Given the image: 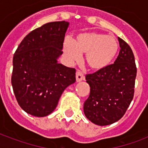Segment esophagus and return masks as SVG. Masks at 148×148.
<instances>
[{"mask_svg": "<svg viewBox=\"0 0 148 148\" xmlns=\"http://www.w3.org/2000/svg\"><path fill=\"white\" fill-rule=\"evenodd\" d=\"M84 75L80 70H77L76 72V82H79L81 81L84 80Z\"/></svg>", "mask_w": 148, "mask_h": 148, "instance_id": "34e87169", "label": "esophagus"}]
</instances>
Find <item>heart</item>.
Masks as SVG:
<instances>
[{
	"label": "heart",
	"mask_w": 148,
	"mask_h": 148,
	"mask_svg": "<svg viewBox=\"0 0 148 148\" xmlns=\"http://www.w3.org/2000/svg\"><path fill=\"white\" fill-rule=\"evenodd\" d=\"M118 43L113 36L99 32H82L73 40L64 42V53L70 62L78 61L81 53H86L85 61L91 70L99 71L108 66L118 50Z\"/></svg>",
	"instance_id": "heart-1"
}]
</instances>
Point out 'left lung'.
<instances>
[{
  "mask_svg": "<svg viewBox=\"0 0 148 148\" xmlns=\"http://www.w3.org/2000/svg\"><path fill=\"white\" fill-rule=\"evenodd\" d=\"M120 51L114 64L86 75L90 87L84 113L95 125L104 126L119 121L126 113L134 95L136 66L131 48L118 38Z\"/></svg>",
  "mask_w": 148,
  "mask_h": 148,
  "instance_id": "left-lung-1",
  "label": "left lung"
}]
</instances>
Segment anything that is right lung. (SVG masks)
I'll return each mask as SVG.
<instances>
[{"instance_id": "1", "label": "right lung", "mask_w": 148, "mask_h": 148, "mask_svg": "<svg viewBox=\"0 0 148 148\" xmlns=\"http://www.w3.org/2000/svg\"><path fill=\"white\" fill-rule=\"evenodd\" d=\"M69 26L47 23L30 32L13 56L12 85L18 104L37 117L50 114L64 90L75 82V69L58 64Z\"/></svg>"}]
</instances>
